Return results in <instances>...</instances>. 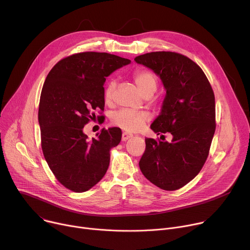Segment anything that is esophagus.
<instances>
[{
  "mask_svg": "<svg viewBox=\"0 0 250 250\" xmlns=\"http://www.w3.org/2000/svg\"><path fill=\"white\" fill-rule=\"evenodd\" d=\"M133 137V135L132 134H130V133H128V132H123V134H122V141H127L128 139H130V138H132Z\"/></svg>",
  "mask_w": 250,
  "mask_h": 250,
  "instance_id": "34e87169",
  "label": "esophagus"
}]
</instances>
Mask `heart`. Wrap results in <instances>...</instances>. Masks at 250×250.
Instances as JSON below:
<instances>
[{"label": "heart", "mask_w": 250, "mask_h": 250, "mask_svg": "<svg viewBox=\"0 0 250 250\" xmlns=\"http://www.w3.org/2000/svg\"><path fill=\"white\" fill-rule=\"evenodd\" d=\"M133 79L140 89V91L146 96L150 97L157 89V78L155 74L145 68H140L134 71ZM116 82L114 79H110L105 86L104 97L106 104H110L113 99ZM149 120V114L146 111H136L128 108H123L115 113L111 117L113 125L120 127L128 132H138L144 125Z\"/></svg>", "instance_id": "heart-1"}]
</instances>
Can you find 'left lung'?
<instances>
[{
    "instance_id": "8db88e82",
    "label": "left lung",
    "mask_w": 250,
    "mask_h": 250,
    "mask_svg": "<svg viewBox=\"0 0 250 250\" xmlns=\"http://www.w3.org/2000/svg\"><path fill=\"white\" fill-rule=\"evenodd\" d=\"M152 69L166 89L160 115L150 128L160 139H146L139 162L144 176L156 187L176 190L202 169L216 129L215 96L202 69L175 52H152L135 59ZM165 133L171 142H162Z\"/></svg>"
}]
</instances>
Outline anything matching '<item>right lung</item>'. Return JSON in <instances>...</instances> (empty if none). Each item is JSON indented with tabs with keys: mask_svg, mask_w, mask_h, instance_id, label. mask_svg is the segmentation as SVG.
Here are the masks:
<instances>
[{
	"mask_svg": "<svg viewBox=\"0 0 250 250\" xmlns=\"http://www.w3.org/2000/svg\"><path fill=\"white\" fill-rule=\"evenodd\" d=\"M130 62L107 53H77L61 60L45 80L38 112L42 150L57 180L74 192L86 191L103 179L110 149L121 141L117 127L103 128L91 140L83 130L104 116L106 77ZM96 110L101 116H95Z\"/></svg>",
	"mask_w": 250,
	"mask_h": 250,
	"instance_id": "obj_1",
	"label": "right lung"
}]
</instances>
